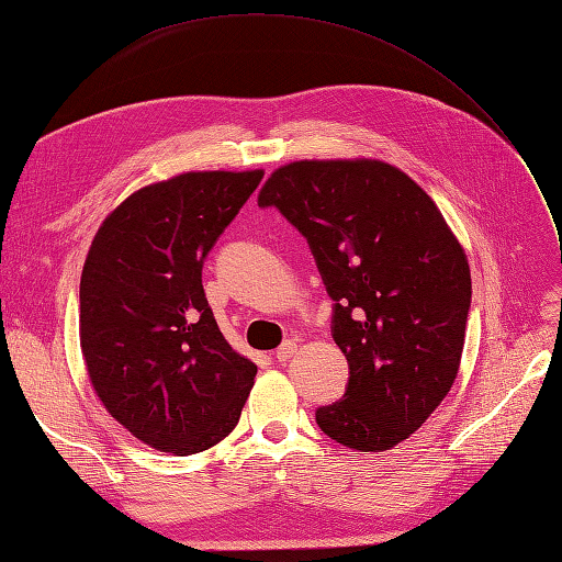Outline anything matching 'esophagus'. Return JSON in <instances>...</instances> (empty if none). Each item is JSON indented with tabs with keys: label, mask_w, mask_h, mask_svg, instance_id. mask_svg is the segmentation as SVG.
I'll return each mask as SVG.
<instances>
[{
	"label": "esophagus",
	"mask_w": 562,
	"mask_h": 562,
	"mask_svg": "<svg viewBox=\"0 0 562 562\" xmlns=\"http://www.w3.org/2000/svg\"><path fill=\"white\" fill-rule=\"evenodd\" d=\"M295 352H297V344H295V340H285V344H281L279 350L273 352V358H277L279 362H289Z\"/></svg>",
	"instance_id": "1"
}]
</instances>
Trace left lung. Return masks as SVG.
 Masks as SVG:
<instances>
[{
  "label": "left lung",
  "mask_w": 562,
  "mask_h": 562,
  "mask_svg": "<svg viewBox=\"0 0 562 562\" xmlns=\"http://www.w3.org/2000/svg\"><path fill=\"white\" fill-rule=\"evenodd\" d=\"M310 243L331 336L348 360L344 398L319 429L381 453L429 419L453 386L472 303L470 265L434 200L379 159H305L273 171L257 198Z\"/></svg>",
  "instance_id": "left-lung-1"
}]
</instances>
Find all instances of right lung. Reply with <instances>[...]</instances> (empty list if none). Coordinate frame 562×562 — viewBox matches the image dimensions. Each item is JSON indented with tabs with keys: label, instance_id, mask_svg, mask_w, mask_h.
<instances>
[{
	"label": "right lung",
	"instance_id": "obj_1",
	"mask_svg": "<svg viewBox=\"0 0 562 562\" xmlns=\"http://www.w3.org/2000/svg\"><path fill=\"white\" fill-rule=\"evenodd\" d=\"M265 171H188L104 218L80 277V350L106 413L161 453L234 431L257 367L226 344L202 265Z\"/></svg>",
	"mask_w": 562,
	"mask_h": 562
}]
</instances>
